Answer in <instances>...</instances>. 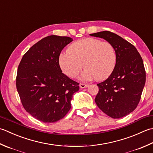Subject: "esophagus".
<instances>
[{"label": "esophagus", "instance_id": "obj_1", "mask_svg": "<svg viewBox=\"0 0 153 153\" xmlns=\"http://www.w3.org/2000/svg\"><path fill=\"white\" fill-rule=\"evenodd\" d=\"M88 86V85L85 84V83H80V84H79L80 88H87Z\"/></svg>", "mask_w": 153, "mask_h": 153}]
</instances>
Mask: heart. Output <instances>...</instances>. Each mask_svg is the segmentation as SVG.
I'll list each match as a JSON object with an SVG mask.
<instances>
[{"label":"heart","instance_id":"1","mask_svg":"<svg viewBox=\"0 0 153 153\" xmlns=\"http://www.w3.org/2000/svg\"><path fill=\"white\" fill-rule=\"evenodd\" d=\"M116 62L117 53L112 44L94 38L75 42L58 58L62 72L70 78H76L83 66L85 68L80 76L83 81L95 79L100 82L108 78L114 70Z\"/></svg>","mask_w":153,"mask_h":153}]
</instances>
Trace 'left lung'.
I'll use <instances>...</instances> for the list:
<instances>
[{"label":"left lung","mask_w":153,"mask_h":153,"mask_svg":"<svg viewBox=\"0 0 153 153\" xmlns=\"http://www.w3.org/2000/svg\"><path fill=\"white\" fill-rule=\"evenodd\" d=\"M103 38L115 48L117 62L114 70L104 82L98 83L95 101L103 113L119 119L136 109L146 81L143 59L133 44L117 34L103 31L90 34Z\"/></svg>","instance_id":"8db88e82"}]
</instances>
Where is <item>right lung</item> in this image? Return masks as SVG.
Segmentation results:
<instances>
[{
  "label": "right lung",
  "instance_id": "obj_1",
  "mask_svg": "<svg viewBox=\"0 0 153 153\" xmlns=\"http://www.w3.org/2000/svg\"><path fill=\"white\" fill-rule=\"evenodd\" d=\"M72 38L52 35L42 39L23 56L16 85L24 108L33 117L50 123L64 118L71 109L79 83L62 73L58 64L62 50Z\"/></svg>",
  "mask_w": 153,
  "mask_h": 153
}]
</instances>
